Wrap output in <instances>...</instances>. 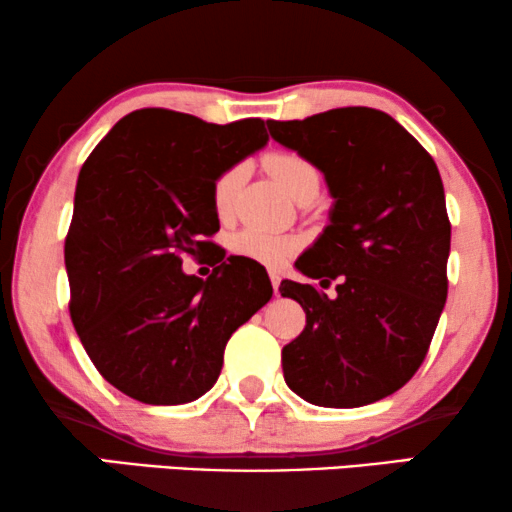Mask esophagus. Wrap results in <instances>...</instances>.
I'll return each mask as SVG.
<instances>
[{"instance_id":"1","label":"esophagus","mask_w":512,"mask_h":512,"mask_svg":"<svg viewBox=\"0 0 512 512\" xmlns=\"http://www.w3.org/2000/svg\"><path fill=\"white\" fill-rule=\"evenodd\" d=\"M270 282H272V289H275V296H279V284H282V277H279V272L270 270Z\"/></svg>"}]
</instances>
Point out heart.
Masks as SVG:
<instances>
[{
	"label": "heart",
	"instance_id": "heart-1",
	"mask_svg": "<svg viewBox=\"0 0 512 512\" xmlns=\"http://www.w3.org/2000/svg\"><path fill=\"white\" fill-rule=\"evenodd\" d=\"M265 167H268V172L277 179V184L296 202L305 198H317L321 188V172L317 170V165H314L312 160H307L305 156L293 151H272L265 156ZM244 174H247L244 163H235L214 179L212 205L214 212L219 214L221 219H226V216L233 212ZM296 247L298 242L293 240V237L270 235L254 228L240 230V233L230 240V249H233L237 256H244L249 258V261H256L261 265H282L286 258L296 251Z\"/></svg>",
	"mask_w": 512,
	"mask_h": 512
}]
</instances>
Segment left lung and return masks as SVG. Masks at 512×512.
Segmentation results:
<instances>
[{
	"mask_svg": "<svg viewBox=\"0 0 512 512\" xmlns=\"http://www.w3.org/2000/svg\"><path fill=\"white\" fill-rule=\"evenodd\" d=\"M268 130L324 172L335 200L296 268L338 293L279 286L307 317L282 349L284 380L321 408L380 401L422 366L445 307L450 219L438 167L401 123L368 107L268 121Z\"/></svg>",
	"mask_w": 512,
	"mask_h": 512,
	"instance_id": "8db88e82",
	"label": "left lung"
}]
</instances>
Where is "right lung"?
I'll list each match as a JSON object with an SVG mask.
<instances>
[{"label":"right lung","instance_id":"right-lung-1","mask_svg":"<svg viewBox=\"0 0 512 512\" xmlns=\"http://www.w3.org/2000/svg\"><path fill=\"white\" fill-rule=\"evenodd\" d=\"M268 144L261 118L228 125L170 109L123 116L81 167L65 240L69 314L90 361L125 396L181 405L214 387L223 349L272 298L263 265L209 242L212 184ZM184 255L215 265L207 280Z\"/></svg>","mask_w":512,"mask_h":512}]
</instances>
